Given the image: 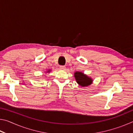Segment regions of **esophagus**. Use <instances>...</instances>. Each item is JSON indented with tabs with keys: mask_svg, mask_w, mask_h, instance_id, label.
<instances>
[{
	"mask_svg": "<svg viewBox=\"0 0 133 133\" xmlns=\"http://www.w3.org/2000/svg\"><path fill=\"white\" fill-rule=\"evenodd\" d=\"M65 69H66V67H65L64 66H60V69H61V70H64Z\"/></svg>",
	"mask_w": 133,
	"mask_h": 133,
	"instance_id": "esophagus-1",
	"label": "esophagus"
}]
</instances>
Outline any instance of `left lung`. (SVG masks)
Listing matches in <instances>:
<instances>
[{
    "instance_id": "1",
    "label": "left lung",
    "mask_w": 133,
    "mask_h": 133,
    "mask_svg": "<svg viewBox=\"0 0 133 133\" xmlns=\"http://www.w3.org/2000/svg\"><path fill=\"white\" fill-rule=\"evenodd\" d=\"M74 76L77 84L81 87H87L93 83V80L91 77L85 75L82 71H76Z\"/></svg>"
}]
</instances>
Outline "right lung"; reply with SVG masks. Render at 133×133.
Returning <instances> with one entry per match:
<instances>
[{"label":"right lung","instance_id":"obj_1","mask_svg":"<svg viewBox=\"0 0 133 133\" xmlns=\"http://www.w3.org/2000/svg\"><path fill=\"white\" fill-rule=\"evenodd\" d=\"M50 71H51V70H50V69H49L48 71H46V73H49V72H50Z\"/></svg>","mask_w":133,"mask_h":133}]
</instances>
